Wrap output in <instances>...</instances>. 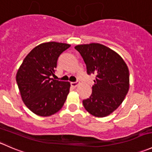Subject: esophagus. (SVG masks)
<instances>
[{
    "mask_svg": "<svg viewBox=\"0 0 152 152\" xmlns=\"http://www.w3.org/2000/svg\"><path fill=\"white\" fill-rule=\"evenodd\" d=\"M78 85H79V82H70V85L72 86V87H77L78 86Z\"/></svg>",
    "mask_w": 152,
    "mask_h": 152,
    "instance_id": "esophagus-1",
    "label": "esophagus"
}]
</instances>
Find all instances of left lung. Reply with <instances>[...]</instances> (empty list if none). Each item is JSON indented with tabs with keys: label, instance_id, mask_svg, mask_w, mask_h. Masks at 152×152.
Masks as SVG:
<instances>
[{
	"label": "left lung",
	"instance_id": "1",
	"mask_svg": "<svg viewBox=\"0 0 152 152\" xmlns=\"http://www.w3.org/2000/svg\"><path fill=\"white\" fill-rule=\"evenodd\" d=\"M75 48L85 61L87 74H96L91 96L82 102L84 107L96 117H106L121 104L128 93V67L118 53L102 44L78 45Z\"/></svg>",
	"mask_w": 152,
	"mask_h": 152
}]
</instances>
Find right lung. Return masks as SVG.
<instances>
[{
	"label": "right lung",
	"mask_w": 152,
	"mask_h": 152,
	"mask_svg": "<svg viewBox=\"0 0 152 152\" xmlns=\"http://www.w3.org/2000/svg\"><path fill=\"white\" fill-rule=\"evenodd\" d=\"M70 45L48 42L37 45L26 56L18 70L16 81L23 102L34 114L50 116L61 110L70 84L51 78L61 53Z\"/></svg>",
	"instance_id": "1"
}]
</instances>
